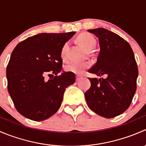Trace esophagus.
Segmentation results:
<instances>
[{
	"label": "esophagus",
	"mask_w": 146,
	"mask_h": 146,
	"mask_svg": "<svg viewBox=\"0 0 146 146\" xmlns=\"http://www.w3.org/2000/svg\"><path fill=\"white\" fill-rule=\"evenodd\" d=\"M82 78H83V76H81V75H77L76 76V81H80Z\"/></svg>",
	"instance_id": "1"
}]
</instances>
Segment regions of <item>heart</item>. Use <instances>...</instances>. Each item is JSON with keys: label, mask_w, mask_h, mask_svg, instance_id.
I'll list each match as a JSON object with an SVG mask.
<instances>
[{"label": "heart", "mask_w": 146, "mask_h": 146, "mask_svg": "<svg viewBox=\"0 0 146 146\" xmlns=\"http://www.w3.org/2000/svg\"><path fill=\"white\" fill-rule=\"evenodd\" d=\"M78 40L81 44L88 50H90L96 44V40L92 35L89 33H82L78 37ZM68 48V44L66 42L63 45L61 50V57L63 60H67V50ZM91 66V63L89 61L77 63L73 62L66 65L65 69L66 71L73 73L75 74H82L86 69L89 68Z\"/></svg>", "instance_id": "1"}]
</instances>
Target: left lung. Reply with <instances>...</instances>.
I'll return each instance as SVG.
<instances>
[{"label":"left lung","mask_w":146,"mask_h":146,"mask_svg":"<svg viewBox=\"0 0 146 146\" xmlns=\"http://www.w3.org/2000/svg\"><path fill=\"white\" fill-rule=\"evenodd\" d=\"M88 31L96 35L100 48L97 63L88 72L106 78H89L91 86L85 92V100L98 115L113 118L129 108L136 92L138 70L134 54L117 34L102 27Z\"/></svg>","instance_id":"left-lung-1"}]
</instances>
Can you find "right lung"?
Instances as JSON below:
<instances>
[{"instance_id":"add662e5","label":"right lung","mask_w":146,"mask_h":146,"mask_svg":"<svg viewBox=\"0 0 146 146\" xmlns=\"http://www.w3.org/2000/svg\"><path fill=\"white\" fill-rule=\"evenodd\" d=\"M76 32L41 33L20 42L6 68L8 90L17 111L40 121L61 107L65 90L76 82V75L62 70L61 50ZM55 76L46 80L45 76Z\"/></svg>"}]
</instances>
